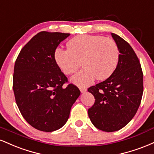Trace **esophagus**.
I'll list each match as a JSON object with an SVG mask.
<instances>
[{
	"instance_id": "obj_1",
	"label": "esophagus",
	"mask_w": 154,
	"mask_h": 154,
	"mask_svg": "<svg viewBox=\"0 0 154 154\" xmlns=\"http://www.w3.org/2000/svg\"><path fill=\"white\" fill-rule=\"evenodd\" d=\"M79 89H80L81 93H84V92H86V91H87V88H85V87H79Z\"/></svg>"
}]
</instances>
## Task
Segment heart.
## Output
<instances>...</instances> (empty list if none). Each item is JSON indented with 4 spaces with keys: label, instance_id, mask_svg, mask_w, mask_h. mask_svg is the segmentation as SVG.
<instances>
[{
    "label": "heart",
    "instance_id": "heart-1",
    "mask_svg": "<svg viewBox=\"0 0 154 154\" xmlns=\"http://www.w3.org/2000/svg\"><path fill=\"white\" fill-rule=\"evenodd\" d=\"M67 45L68 50L56 49L54 57L60 69L66 75L74 73L82 62L84 68L71 78L72 82L79 86H88L96 78L105 80L118 66L120 50L112 39L84 34L73 37Z\"/></svg>",
    "mask_w": 154,
    "mask_h": 154
}]
</instances>
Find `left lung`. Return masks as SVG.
<instances>
[{
	"label": "left lung",
	"instance_id": "obj_1",
	"mask_svg": "<svg viewBox=\"0 0 154 154\" xmlns=\"http://www.w3.org/2000/svg\"><path fill=\"white\" fill-rule=\"evenodd\" d=\"M118 45L120 60L116 70L104 81L88 88L95 98L88 115L96 128L105 132L122 129L136 114L143 92L141 66L132 47L112 33Z\"/></svg>",
	"mask_w": 154,
	"mask_h": 154
}]
</instances>
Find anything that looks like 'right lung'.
Here are the masks:
<instances>
[{
  "mask_svg": "<svg viewBox=\"0 0 154 154\" xmlns=\"http://www.w3.org/2000/svg\"><path fill=\"white\" fill-rule=\"evenodd\" d=\"M70 34L41 32L20 51L13 75L16 104L30 125L44 132L60 129L66 123L70 109L81 91L55 63L54 53Z\"/></svg>",
  "mask_w": 154,
  "mask_h": 154,
  "instance_id": "1",
  "label": "right lung"
}]
</instances>
